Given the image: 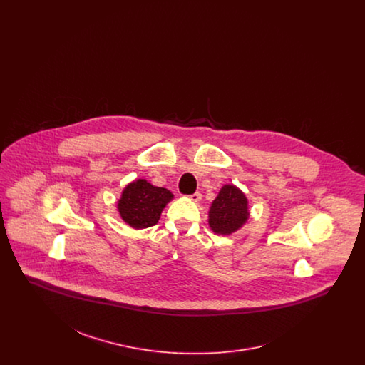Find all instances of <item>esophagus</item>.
<instances>
[{
    "label": "esophagus",
    "instance_id": "1",
    "mask_svg": "<svg viewBox=\"0 0 365 365\" xmlns=\"http://www.w3.org/2000/svg\"><path fill=\"white\" fill-rule=\"evenodd\" d=\"M201 198H202V195H201V192H194V194H191L190 200L191 201H194V202H198V201H201Z\"/></svg>",
    "mask_w": 365,
    "mask_h": 365
}]
</instances>
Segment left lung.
<instances>
[{"label": "left lung", "mask_w": 365, "mask_h": 365, "mask_svg": "<svg viewBox=\"0 0 365 365\" xmlns=\"http://www.w3.org/2000/svg\"><path fill=\"white\" fill-rule=\"evenodd\" d=\"M209 227L213 232L230 235L249 219L247 198L234 185H225L209 209Z\"/></svg>", "instance_id": "1"}]
</instances>
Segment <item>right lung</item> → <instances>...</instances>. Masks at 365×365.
I'll return each instance as SVG.
<instances>
[{"label":"right lung","mask_w":365,"mask_h":365,"mask_svg":"<svg viewBox=\"0 0 365 365\" xmlns=\"http://www.w3.org/2000/svg\"><path fill=\"white\" fill-rule=\"evenodd\" d=\"M173 198L171 191L138 179L124 187L118 209L128 226L137 230L148 228L157 225L163 209Z\"/></svg>","instance_id":"1"}]
</instances>
